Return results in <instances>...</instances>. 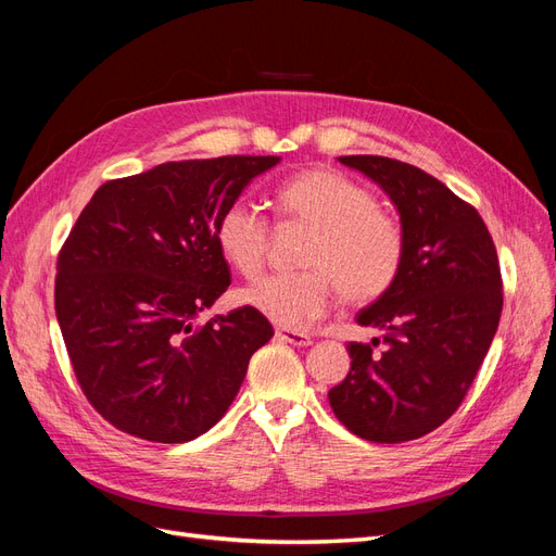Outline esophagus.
Wrapping results in <instances>:
<instances>
[{"instance_id": "34e87169", "label": "esophagus", "mask_w": 556, "mask_h": 556, "mask_svg": "<svg viewBox=\"0 0 556 556\" xmlns=\"http://www.w3.org/2000/svg\"><path fill=\"white\" fill-rule=\"evenodd\" d=\"M276 339L282 343H290L296 348H306L311 345V336L304 331H294V329H278L276 331Z\"/></svg>"}]
</instances>
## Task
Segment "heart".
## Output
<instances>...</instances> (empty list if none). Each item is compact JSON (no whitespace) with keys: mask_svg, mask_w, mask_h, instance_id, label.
<instances>
[{"mask_svg":"<svg viewBox=\"0 0 556 556\" xmlns=\"http://www.w3.org/2000/svg\"><path fill=\"white\" fill-rule=\"evenodd\" d=\"M282 215L313 229L304 266L290 276H264L241 301L285 329L325 315L333 285L348 304H368L390 290L403 262L399 225L378 208L364 185L331 169L294 174L276 190ZM215 243L243 276H255L268 250V223L250 201H231L215 223Z\"/></svg>","mask_w":556,"mask_h":556,"instance_id":"obj_1","label":"heart"}]
</instances>
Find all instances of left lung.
<instances>
[{"instance_id":"left-lung-1","label":"left lung","mask_w":556,"mask_h":556,"mask_svg":"<svg viewBox=\"0 0 556 556\" xmlns=\"http://www.w3.org/2000/svg\"><path fill=\"white\" fill-rule=\"evenodd\" d=\"M390 197L399 213L403 262L390 290L357 313L382 331V355L350 343V374L329 406L364 441L406 443L459 408L501 319V268L482 217L413 164L339 157Z\"/></svg>"}]
</instances>
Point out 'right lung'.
Here are the masks:
<instances>
[{
	"label": "right lung",
	"mask_w": 556,
	"mask_h": 556,
	"mask_svg": "<svg viewBox=\"0 0 556 556\" xmlns=\"http://www.w3.org/2000/svg\"><path fill=\"white\" fill-rule=\"evenodd\" d=\"M276 155L157 164L109 180L62 245L55 315L74 374L113 427L143 441L206 433L274 327L243 306L201 325L229 288L215 223Z\"/></svg>",
	"instance_id": "obj_1"
}]
</instances>
